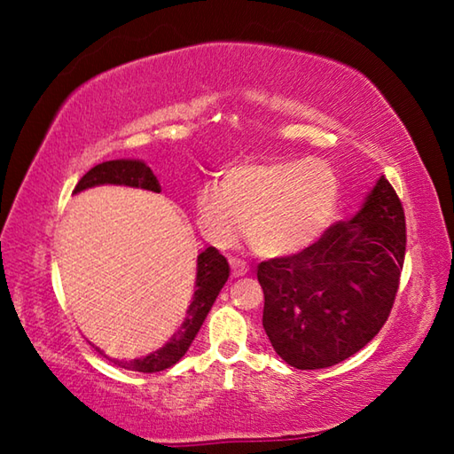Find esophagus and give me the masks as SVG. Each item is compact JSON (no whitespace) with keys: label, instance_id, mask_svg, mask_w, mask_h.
Segmentation results:
<instances>
[{"label":"esophagus","instance_id":"obj_1","mask_svg":"<svg viewBox=\"0 0 454 454\" xmlns=\"http://www.w3.org/2000/svg\"><path fill=\"white\" fill-rule=\"evenodd\" d=\"M230 266H232V276H244L248 272V264L242 262L238 258H230Z\"/></svg>","mask_w":454,"mask_h":454}]
</instances>
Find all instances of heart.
I'll return each mask as SVG.
<instances>
[{"instance_id": "1", "label": "heart", "mask_w": 454, "mask_h": 454, "mask_svg": "<svg viewBox=\"0 0 454 454\" xmlns=\"http://www.w3.org/2000/svg\"><path fill=\"white\" fill-rule=\"evenodd\" d=\"M340 180L325 160L242 162L224 182L196 192V220L216 246H232L248 222V240L266 258H290L317 244L333 224Z\"/></svg>"}]
</instances>
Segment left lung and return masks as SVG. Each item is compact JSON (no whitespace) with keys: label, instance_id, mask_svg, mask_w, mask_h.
I'll use <instances>...</instances> for the list:
<instances>
[{"label":"left lung","instance_id":"8db88e82","mask_svg":"<svg viewBox=\"0 0 454 454\" xmlns=\"http://www.w3.org/2000/svg\"><path fill=\"white\" fill-rule=\"evenodd\" d=\"M406 250L404 210L380 176L363 208L317 244L258 264L262 325L284 363L317 371L364 348L387 322Z\"/></svg>","mask_w":454,"mask_h":454}]
</instances>
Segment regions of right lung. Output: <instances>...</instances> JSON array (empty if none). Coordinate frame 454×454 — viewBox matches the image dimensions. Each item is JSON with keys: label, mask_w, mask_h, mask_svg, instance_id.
I'll return each mask as SVG.
<instances>
[{"label": "right lung", "mask_w": 454, "mask_h": 454, "mask_svg": "<svg viewBox=\"0 0 454 454\" xmlns=\"http://www.w3.org/2000/svg\"><path fill=\"white\" fill-rule=\"evenodd\" d=\"M104 184L142 188L150 192L162 190L156 176L150 170V166H145L142 160H110V162L98 164L88 174H83L78 186L74 188V194L94 186H104ZM196 270L194 296H192V302L186 310V318H184L180 328L176 330L170 342H166L162 348L150 352L144 358L114 360V363L136 372H160L174 366L186 355L192 340L196 338L200 326H202L204 318L208 317L214 301H216V296L220 294L222 286H224L230 276L228 260L214 246L206 248L202 254H198Z\"/></svg>", "instance_id": "obj_1"}]
</instances>
